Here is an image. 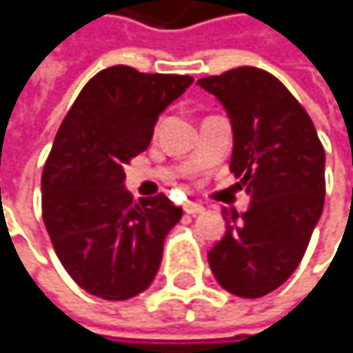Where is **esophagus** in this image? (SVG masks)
<instances>
[{
  "label": "esophagus",
  "mask_w": 353,
  "mask_h": 353,
  "mask_svg": "<svg viewBox=\"0 0 353 353\" xmlns=\"http://www.w3.org/2000/svg\"><path fill=\"white\" fill-rule=\"evenodd\" d=\"M182 208H184V212L190 214V216H196V214L203 212V205H199V203H192V201H186Z\"/></svg>",
  "instance_id": "1"
}]
</instances>
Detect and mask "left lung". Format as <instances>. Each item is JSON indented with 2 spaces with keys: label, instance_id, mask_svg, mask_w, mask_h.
Wrapping results in <instances>:
<instances>
[{
  "label": "left lung",
  "instance_id": "obj_1",
  "mask_svg": "<svg viewBox=\"0 0 353 353\" xmlns=\"http://www.w3.org/2000/svg\"><path fill=\"white\" fill-rule=\"evenodd\" d=\"M199 86L230 116V173L252 196L241 218L226 214V233L208 261L226 292L261 299L294 273L322 216L324 145L305 108L265 70L237 67Z\"/></svg>",
  "mask_w": 353,
  "mask_h": 353
}]
</instances>
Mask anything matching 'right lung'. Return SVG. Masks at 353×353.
Listing matches in <instances>:
<instances>
[{"mask_svg": "<svg viewBox=\"0 0 353 353\" xmlns=\"http://www.w3.org/2000/svg\"><path fill=\"white\" fill-rule=\"evenodd\" d=\"M190 84V76L114 65L86 82L59 127L42 171V218L61 265L92 296L133 299L161 267L182 210L163 192L133 201L125 165Z\"/></svg>", "mask_w": 353, "mask_h": 353, "instance_id": "obj_1", "label": "right lung"}]
</instances>
